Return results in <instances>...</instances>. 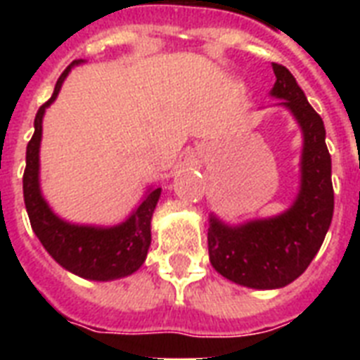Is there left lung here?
<instances>
[{
    "label": "left lung",
    "instance_id": "left-lung-1",
    "mask_svg": "<svg viewBox=\"0 0 360 360\" xmlns=\"http://www.w3.org/2000/svg\"><path fill=\"white\" fill-rule=\"evenodd\" d=\"M271 97L290 110L301 127V183L284 213L230 226L209 217V259L217 273L254 290H276L299 278L323 245L335 211L330 155L325 124L290 70L273 63Z\"/></svg>",
    "mask_w": 360,
    "mask_h": 360
}]
</instances>
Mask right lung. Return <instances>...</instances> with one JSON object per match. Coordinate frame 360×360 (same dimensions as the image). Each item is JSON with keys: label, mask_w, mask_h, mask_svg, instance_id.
<instances>
[{"label": "right lung", "mask_w": 360, "mask_h": 360, "mask_svg": "<svg viewBox=\"0 0 360 360\" xmlns=\"http://www.w3.org/2000/svg\"><path fill=\"white\" fill-rule=\"evenodd\" d=\"M84 63L76 59L59 76L53 95L39 108L35 115V132L25 149L24 202L31 228L46 248V252L69 273L97 282H108L136 273L143 265L151 245V219L162 188H147L140 205L129 219L115 226L75 224L53 213L41 192V140L42 117L50 104L58 98L65 78L75 65Z\"/></svg>", "instance_id": "1"}]
</instances>
